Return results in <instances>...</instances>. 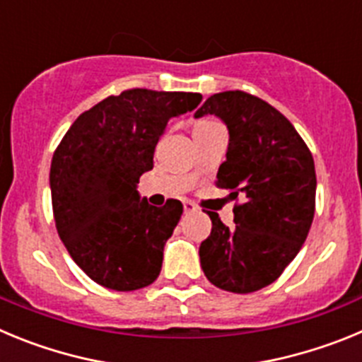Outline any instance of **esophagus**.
I'll return each mask as SVG.
<instances>
[{
  "mask_svg": "<svg viewBox=\"0 0 362 362\" xmlns=\"http://www.w3.org/2000/svg\"><path fill=\"white\" fill-rule=\"evenodd\" d=\"M196 203H192V201H183V210L185 214H190V212H196Z\"/></svg>",
  "mask_w": 362,
  "mask_h": 362,
  "instance_id": "1",
  "label": "esophagus"
}]
</instances>
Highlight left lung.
Returning a JSON list of instances; mask_svg holds the SVG:
<instances>
[{"instance_id": "8db88e82", "label": "left lung", "mask_w": 362, "mask_h": 362, "mask_svg": "<svg viewBox=\"0 0 362 362\" xmlns=\"http://www.w3.org/2000/svg\"><path fill=\"white\" fill-rule=\"evenodd\" d=\"M216 114L230 132L217 188L235 201L233 226L209 212L212 232L199 246L201 268L214 286L250 293L272 284L292 263L315 214V166L303 137L257 95H210L196 117Z\"/></svg>"}]
</instances>
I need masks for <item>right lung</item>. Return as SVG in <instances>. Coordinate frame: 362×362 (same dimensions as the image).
I'll use <instances>...</instances> for the list:
<instances>
[{"mask_svg":"<svg viewBox=\"0 0 362 362\" xmlns=\"http://www.w3.org/2000/svg\"><path fill=\"white\" fill-rule=\"evenodd\" d=\"M196 92L130 88L83 112L50 165L56 228L70 257L105 288L132 292L158 279L163 248L183 204L139 201L136 187L153 168L168 119L201 103Z\"/></svg>","mask_w":362,"mask_h":362,"instance_id":"obj_1","label":"right lung"}]
</instances>
